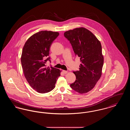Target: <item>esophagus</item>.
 I'll return each instance as SVG.
<instances>
[{"label": "esophagus", "instance_id": "obj_1", "mask_svg": "<svg viewBox=\"0 0 130 130\" xmlns=\"http://www.w3.org/2000/svg\"><path fill=\"white\" fill-rule=\"evenodd\" d=\"M62 73L64 74H66L67 73H68V72L67 71H65V70H63L62 71Z\"/></svg>", "mask_w": 130, "mask_h": 130}]
</instances>
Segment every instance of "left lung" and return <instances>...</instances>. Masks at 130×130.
<instances>
[{
  "mask_svg": "<svg viewBox=\"0 0 130 130\" xmlns=\"http://www.w3.org/2000/svg\"><path fill=\"white\" fill-rule=\"evenodd\" d=\"M64 35L71 44L75 56L80 59L79 70L73 72L76 80L70 86L79 93H88L102 74L104 57L101 43L91 31L83 27L66 31Z\"/></svg>",
  "mask_w": 130,
  "mask_h": 130,
  "instance_id": "1",
  "label": "left lung"
}]
</instances>
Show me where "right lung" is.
I'll return each mask as SVG.
<instances>
[{"mask_svg": "<svg viewBox=\"0 0 130 130\" xmlns=\"http://www.w3.org/2000/svg\"><path fill=\"white\" fill-rule=\"evenodd\" d=\"M58 32L42 31L29 37L23 46L21 62L25 78L32 88L44 93L53 90L61 71L47 67L50 47Z\"/></svg>", "mask_w": 130, "mask_h": 130, "instance_id": "right-lung-1", "label": "right lung"}]
</instances>
